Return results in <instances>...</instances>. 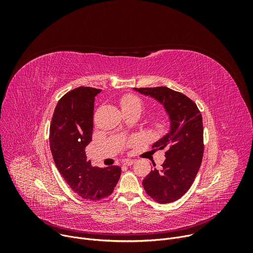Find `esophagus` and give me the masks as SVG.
<instances>
[{
  "label": "esophagus",
  "mask_w": 253,
  "mask_h": 253,
  "mask_svg": "<svg viewBox=\"0 0 253 253\" xmlns=\"http://www.w3.org/2000/svg\"><path fill=\"white\" fill-rule=\"evenodd\" d=\"M133 163H134V160H129V159L123 160V162H122V164H123L124 166H131Z\"/></svg>",
  "instance_id": "1"
}]
</instances>
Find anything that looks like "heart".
I'll return each instance as SVG.
<instances>
[{
	"instance_id": "obj_1",
	"label": "heart",
	"mask_w": 253,
	"mask_h": 253,
	"mask_svg": "<svg viewBox=\"0 0 253 253\" xmlns=\"http://www.w3.org/2000/svg\"><path fill=\"white\" fill-rule=\"evenodd\" d=\"M120 106L123 112L137 111L141 113L144 108L143 100L134 94H126L120 100ZM169 119L165 115H156L152 118V128L156 132H163L168 128Z\"/></svg>"
}]
</instances>
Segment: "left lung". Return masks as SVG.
<instances>
[{
  "instance_id": "8db88e82",
  "label": "left lung",
  "mask_w": 253,
  "mask_h": 253,
  "mask_svg": "<svg viewBox=\"0 0 253 253\" xmlns=\"http://www.w3.org/2000/svg\"><path fill=\"white\" fill-rule=\"evenodd\" d=\"M135 90L162 103L171 120L170 132L153 145L166 150V159L142 182L153 200L170 203L189 190L200 168L204 152L202 116L195 102L180 92L164 86Z\"/></svg>"
}]
</instances>
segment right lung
Wrapping results in <instances>:
<instances>
[{"label": "right lung", "instance_id": "add662e5", "mask_svg": "<svg viewBox=\"0 0 253 253\" xmlns=\"http://www.w3.org/2000/svg\"><path fill=\"white\" fill-rule=\"evenodd\" d=\"M101 89L78 87L58 102L50 125V147L56 167L75 193L89 201L112 194L121 168L92 166L85 148L92 141L94 101Z\"/></svg>", "mask_w": 253, "mask_h": 253}]
</instances>
